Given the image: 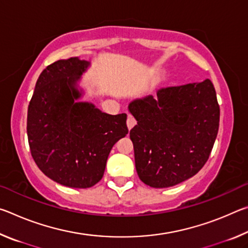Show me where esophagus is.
<instances>
[{
    "mask_svg": "<svg viewBox=\"0 0 248 248\" xmlns=\"http://www.w3.org/2000/svg\"><path fill=\"white\" fill-rule=\"evenodd\" d=\"M137 124L136 119L133 118V117L131 115H128V119H127V125H128V129L130 130L131 128L134 127V124Z\"/></svg>",
    "mask_w": 248,
    "mask_h": 248,
    "instance_id": "obj_1",
    "label": "esophagus"
}]
</instances>
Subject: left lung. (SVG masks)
I'll return each instance as SVG.
<instances>
[{
  "mask_svg": "<svg viewBox=\"0 0 248 248\" xmlns=\"http://www.w3.org/2000/svg\"><path fill=\"white\" fill-rule=\"evenodd\" d=\"M129 104L138 121L130 130L139 178L153 188L175 186L208 161L220 121L217 93L209 78L170 86Z\"/></svg>",
  "mask_w": 248,
  "mask_h": 248,
  "instance_id": "obj_1",
  "label": "left lung"
}]
</instances>
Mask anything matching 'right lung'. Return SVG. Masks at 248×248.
Here are the masks:
<instances>
[{
	"label": "right lung",
	"instance_id": "1",
	"mask_svg": "<svg viewBox=\"0 0 248 248\" xmlns=\"http://www.w3.org/2000/svg\"><path fill=\"white\" fill-rule=\"evenodd\" d=\"M90 63L78 57L58 60L37 79L27 112L33 161L43 173L71 188H90L103 178L110 150L128 133L127 115H108L77 102Z\"/></svg>",
	"mask_w": 248,
	"mask_h": 248
}]
</instances>
